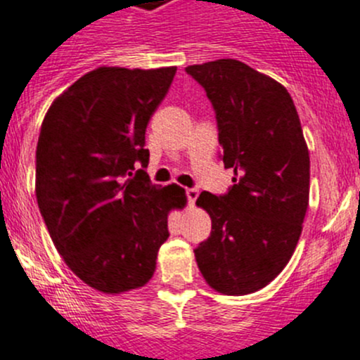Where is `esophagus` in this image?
<instances>
[{"label":"esophagus","mask_w":360,"mask_h":360,"mask_svg":"<svg viewBox=\"0 0 360 360\" xmlns=\"http://www.w3.org/2000/svg\"><path fill=\"white\" fill-rule=\"evenodd\" d=\"M185 195H187V201H188V205H194L195 202V199H198V195H199V191L198 188H194V187H191V188H185Z\"/></svg>","instance_id":"obj_1"}]
</instances>
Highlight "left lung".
I'll use <instances>...</instances> for the list:
<instances>
[{"mask_svg":"<svg viewBox=\"0 0 360 360\" xmlns=\"http://www.w3.org/2000/svg\"><path fill=\"white\" fill-rule=\"evenodd\" d=\"M215 110L219 155L234 169L226 194L195 205L212 233L194 250L210 287L245 296L268 285L292 257L309 195V154L300 115L282 84L236 59L185 68Z\"/></svg>","mask_w":360,"mask_h":360,"instance_id":"1","label":"left lung"}]
</instances>
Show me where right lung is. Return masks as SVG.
<instances>
[{
	"instance_id": "add662e5",
	"label": "right lung",
	"mask_w": 360,
	"mask_h": 360,
	"mask_svg": "<svg viewBox=\"0 0 360 360\" xmlns=\"http://www.w3.org/2000/svg\"><path fill=\"white\" fill-rule=\"evenodd\" d=\"M176 68H98L52 103L37 147V199L68 268L89 287H143L185 191L152 185L145 131Z\"/></svg>"
}]
</instances>
